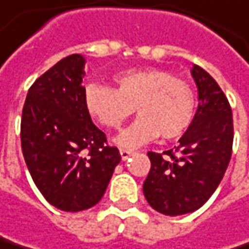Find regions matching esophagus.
<instances>
[{
	"label": "esophagus",
	"instance_id": "obj_1",
	"mask_svg": "<svg viewBox=\"0 0 249 249\" xmlns=\"http://www.w3.org/2000/svg\"><path fill=\"white\" fill-rule=\"evenodd\" d=\"M120 154H121V158L125 161V160H128V158L134 154V151H131V149H124V148H123V149H120Z\"/></svg>",
	"mask_w": 249,
	"mask_h": 249
}]
</instances>
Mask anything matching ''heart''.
<instances>
[{"label": "heart", "mask_w": 249, "mask_h": 249, "mask_svg": "<svg viewBox=\"0 0 249 249\" xmlns=\"http://www.w3.org/2000/svg\"><path fill=\"white\" fill-rule=\"evenodd\" d=\"M115 89L89 84L87 111L105 128L117 129L137 109L140 117L115 138L123 148H137L160 135L177 140L194 120L195 95L185 79L161 68H135L114 75Z\"/></svg>", "instance_id": "heart-1"}]
</instances>
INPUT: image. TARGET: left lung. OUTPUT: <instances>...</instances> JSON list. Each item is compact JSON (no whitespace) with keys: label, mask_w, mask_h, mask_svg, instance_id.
I'll return each mask as SVG.
<instances>
[{"label":"left lung","mask_w":249,"mask_h":249,"mask_svg":"<svg viewBox=\"0 0 249 249\" xmlns=\"http://www.w3.org/2000/svg\"><path fill=\"white\" fill-rule=\"evenodd\" d=\"M191 74L198 87V109L190 128L175 149L148 152L151 170L144 181L148 204L170 216L201 208L219 185L228 168L234 124L225 94L205 70L194 65Z\"/></svg>","instance_id":"left-lung-1"}]
</instances>
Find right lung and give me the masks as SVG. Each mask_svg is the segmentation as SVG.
Wrapping results in <instances>:
<instances>
[{
  "label": "right lung",
  "instance_id": "right-lung-1",
  "mask_svg": "<svg viewBox=\"0 0 249 249\" xmlns=\"http://www.w3.org/2000/svg\"><path fill=\"white\" fill-rule=\"evenodd\" d=\"M85 59L58 61L28 89L21 118V147L36 188L67 213L100 202L121 161L85 108Z\"/></svg>",
  "mask_w": 249,
  "mask_h": 249
}]
</instances>
